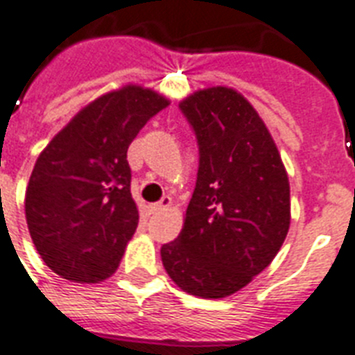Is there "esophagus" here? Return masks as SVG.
Returning <instances> with one entry per match:
<instances>
[{"label": "esophagus", "instance_id": "1", "mask_svg": "<svg viewBox=\"0 0 355 355\" xmlns=\"http://www.w3.org/2000/svg\"><path fill=\"white\" fill-rule=\"evenodd\" d=\"M171 206V197H162V200H158V202H155V205H150V211L153 214H158V211L166 210V208H169Z\"/></svg>", "mask_w": 355, "mask_h": 355}]
</instances>
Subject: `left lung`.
Instances as JSON below:
<instances>
[{
	"mask_svg": "<svg viewBox=\"0 0 355 355\" xmlns=\"http://www.w3.org/2000/svg\"><path fill=\"white\" fill-rule=\"evenodd\" d=\"M199 147V171L175 241L162 263L182 291L223 298L275 259L291 221L289 180L265 123L230 88L180 103Z\"/></svg>",
	"mask_w": 355,
	"mask_h": 355,
	"instance_id": "left-lung-1",
	"label": "left lung"
}]
</instances>
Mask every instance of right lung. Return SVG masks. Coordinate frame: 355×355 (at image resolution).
Masks as SVG:
<instances>
[{
	"label": "right lung",
	"mask_w": 355,
	"mask_h": 355,
	"mask_svg": "<svg viewBox=\"0 0 355 355\" xmlns=\"http://www.w3.org/2000/svg\"><path fill=\"white\" fill-rule=\"evenodd\" d=\"M167 99L127 86L83 108L42 150L25 191L36 250L66 280L96 284L118 269L138 227L128 145Z\"/></svg>",
	"instance_id": "right-lung-1"
}]
</instances>
